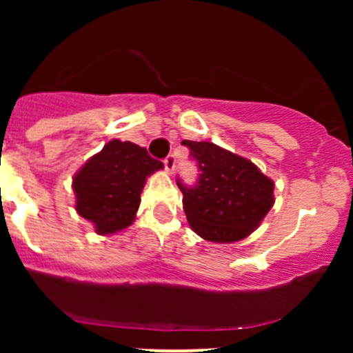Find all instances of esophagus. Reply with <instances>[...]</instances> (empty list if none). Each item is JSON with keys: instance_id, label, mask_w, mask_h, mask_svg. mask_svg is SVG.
Listing matches in <instances>:
<instances>
[{"instance_id": "esophagus-1", "label": "esophagus", "mask_w": 353, "mask_h": 353, "mask_svg": "<svg viewBox=\"0 0 353 353\" xmlns=\"http://www.w3.org/2000/svg\"><path fill=\"white\" fill-rule=\"evenodd\" d=\"M164 168H165V171H168L169 174H172L174 172V168H176V157L174 156H168L164 159Z\"/></svg>"}]
</instances>
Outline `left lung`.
Returning a JSON list of instances; mask_svg holds the SVG:
<instances>
[{
  "label": "left lung",
  "instance_id": "obj_1",
  "mask_svg": "<svg viewBox=\"0 0 353 353\" xmlns=\"http://www.w3.org/2000/svg\"><path fill=\"white\" fill-rule=\"evenodd\" d=\"M196 161L194 185L177 177L188 221L197 236L210 242H236L257 229L274 205V181L249 159L212 143L184 139Z\"/></svg>",
  "mask_w": 353,
  "mask_h": 353
}]
</instances>
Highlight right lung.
<instances>
[{
    "mask_svg": "<svg viewBox=\"0 0 353 353\" xmlns=\"http://www.w3.org/2000/svg\"><path fill=\"white\" fill-rule=\"evenodd\" d=\"M163 168L141 145L109 141L72 179L76 210L101 236L119 232L134 221L145 177Z\"/></svg>",
    "mask_w": 353,
    "mask_h": 353,
    "instance_id": "obj_1",
    "label": "right lung"
}]
</instances>
